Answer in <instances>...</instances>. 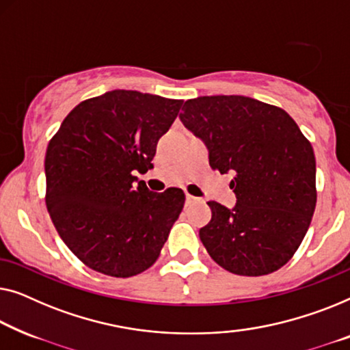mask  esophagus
Returning a JSON list of instances; mask_svg holds the SVG:
<instances>
[{"label": "esophagus", "instance_id": "34e87169", "mask_svg": "<svg viewBox=\"0 0 350 350\" xmlns=\"http://www.w3.org/2000/svg\"><path fill=\"white\" fill-rule=\"evenodd\" d=\"M200 198H196V196H193V195H190V193H187L185 195V204L187 206H190V204H195V203H200Z\"/></svg>", "mask_w": 350, "mask_h": 350}]
</instances>
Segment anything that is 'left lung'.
Returning <instances> with one entry per match:
<instances>
[{
  "label": "left lung",
  "mask_w": 350,
  "mask_h": 350,
  "mask_svg": "<svg viewBox=\"0 0 350 350\" xmlns=\"http://www.w3.org/2000/svg\"><path fill=\"white\" fill-rule=\"evenodd\" d=\"M180 122L209 150V165L234 174L236 206L209 201L200 230L208 254L226 271L265 275L284 267L306 234L316 209V157L284 109L241 95L185 101Z\"/></svg>",
  "instance_id": "1"
}]
</instances>
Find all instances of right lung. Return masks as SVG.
Masks as SVG:
<instances>
[{
	"label": "right lung",
	"mask_w": 350,
	"mask_h": 350,
	"mask_svg": "<svg viewBox=\"0 0 350 350\" xmlns=\"http://www.w3.org/2000/svg\"><path fill=\"white\" fill-rule=\"evenodd\" d=\"M182 100L112 90L85 100L47 146L46 206L72 254L93 271L131 278L159 258L185 203L180 189L154 193L144 174Z\"/></svg>",
	"instance_id": "right-lung-1"
}]
</instances>
